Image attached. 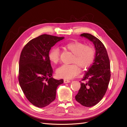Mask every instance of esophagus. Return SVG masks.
Masks as SVG:
<instances>
[{"instance_id": "34e87169", "label": "esophagus", "mask_w": 127, "mask_h": 127, "mask_svg": "<svg viewBox=\"0 0 127 127\" xmlns=\"http://www.w3.org/2000/svg\"><path fill=\"white\" fill-rule=\"evenodd\" d=\"M64 83H70V80H68V79H64Z\"/></svg>"}]
</instances>
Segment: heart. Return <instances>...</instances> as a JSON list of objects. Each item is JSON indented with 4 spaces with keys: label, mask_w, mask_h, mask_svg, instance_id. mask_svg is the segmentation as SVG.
<instances>
[{
    "label": "heart",
    "mask_w": 127,
    "mask_h": 127,
    "mask_svg": "<svg viewBox=\"0 0 127 127\" xmlns=\"http://www.w3.org/2000/svg\"><path fill=\"white\" fill-rule=\"evenodd\" d=\"M64 47L74 54L71 60V62L74 64H64L58 68L56 72L59 77L66 79L72 78L79 72L78 65L81 68L86 69L93 64L95 52L93 47L85 45L82 42L78 41L68 42L64 45ZM60 57V51L58 48L52 47L49 51V59L53 64L59 62Z\"/></svg>",
    "instance_id": "1"
}]
</instances>
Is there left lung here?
Returning a JSON list of instances; mask_svg holds the SVG:
<instances>
[{
  "label": "left lung",
  "instance_id": "1",
  "mask_svg": "<svg viewBox=\"0 0 127 127\" xmlns=\"http://www.w3.org/2000/svg\"><path fill=\"white\" fill-rule=\"evenodd\" d=\"M80 36L93 42L96 54L93 64L80 82L81 86L75 99L81 105L91 107L101 100L107 91L111 77L110 63L106 48L100 40L89 33Z\"/></svg>",
  "mask_w": 127,
  "mask_h": 127
}]
</instances>
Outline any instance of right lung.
Here are the masks:
<instances>
[{"label":"right lung","instance_id":"add662e5","mask_svg":"<svg viewBox=\"0 0 127 127\" xmlns=\"http://www.w3.org/2000/svg\"><path fill=\"white\" fill-rule=\"evenodd\" d=\"M64 37L48 34L30 41L22 49L19 61L18 81L27 99L33 105L43 107L56 98L57 87L63 79L52 77L53 69L48 53Z\"/></svg>","mask_w":127,"mask_h":127}]
</instances>
